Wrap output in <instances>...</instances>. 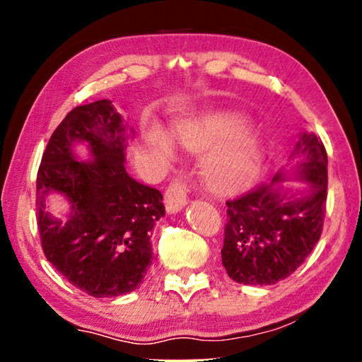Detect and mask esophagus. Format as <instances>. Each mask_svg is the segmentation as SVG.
I'll return each instance as SVG.
<instances>
[{
	"instance_id": "esophagus-1",
	"label": "esophagus",
	"mask_w": 362,
	"mask_h": 362,
	"mask_svg": "<svg viewBox=\"0 0 362 362\" xmlns=\"http://www.w3.org/2000/svg\"><path fill=\"white\" fill-rule=\"evenodd\" d=\"M187 186L182 177H176L170 182L165 192V204L168 212H177L186 206Z\"/></svg>"
}]
</instances>
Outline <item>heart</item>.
Instances as JSON below:
<instances>
[{
	"mask_svg": "<svg viewBox=\"0 0 362 362\" xmlns=\"http://www.w3.org/2000/svg\"><path fill=\"white\" fill-rule=\"evenodd\" d=\"M244 117L232 112H212L176 127V138L187 150L204 153L201 160L202 181L216 192H234L249 186L260 170V138ZM153 156L170 165L175 155L171 138L153 127L146 135Z\"/></svg>",
	"mask_w": 362,
	"mask_h": 362,
	"instance_id": "b5f03b06",
	"label": "heart"
}]
</instances>
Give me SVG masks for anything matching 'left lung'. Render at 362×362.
<instances>
[{"label": "left lung", "instance_id": "8db88e82", "mask_svg": "<svg viewBox=\"0 0 362 362\" xmlns=\"http://www.w3.org/2000/svg\"><path fill=\"white\" fill-rule=\"evenodd\" d=\"M295 155L301 156L296 176L310 182L303 192L279 185L275 175L240 197L227 201L222 265L237 284L274 285L285 280L318 244L328 196V156L323 141L301 133Z\"/></svg>", "mask_w": 362, "mask_h": 362}]
</instances>
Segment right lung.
Returning <instances> with one entry per match:
<instances>
[{
	"instance_id": "right-lung-1",
	"label": "right lung",
	"mask_w": 362,
	"mask_h": 362,
	"mask_svg": "<svg viewBox=\"0 0 362 362\" xmlns=\"http://www.w3.org/2000/svg\"><path fill=\"white\" fill-rule=\"evenodd\" d=\"M127 123L110 100L78 105L49 138L36 181L41 245L69 284L95 298L136 290L151 265V229L165 216L163 194L125 170ZM86 141L94 158L77 162L74 142ZM57 192L71 204L62 223L45 211Z\"/></svg>"
}]
</instances>
